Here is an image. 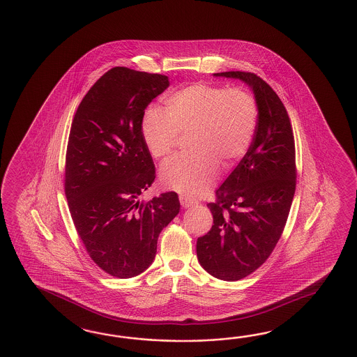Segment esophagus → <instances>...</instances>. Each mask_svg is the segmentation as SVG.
Instances as JSON below:
<instances>
[{
	"instance_id": "obj_1",
	"label": "esophagus",
	"mask_w": 357,
	"mask_h": 357,
	"mask_svg": "<svg viewBox=\"0 0 357 357\" xmlns=\"http://www.w3.org/2000/svg\"><path fill=\"white\" fill-rule=\"evenodd\" d=\"M180 203H181V206H183V208L192 207V206L198 204L197 200L191 199V198L186 197V195H180Z\"/></svg>"
}]
</instances>
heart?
I'll return each instance as SVG.
<instances>
[{
	"label": "heart",
	"mask_w": 357,
	"mask_h": 357,
	"mask_svg": "<svg viewBox=\"0 0 357 357\" xmlns=\"http://www.w3.org/2000/svg\"><path fill=\"white\" fill-rule=\"evenodd\" d=\"M257 119V101L250 92L197 82L167 96L165 110H146L142 136L151 157L165 159L180 133H189L190 153L167 162L159 178L166 189L195 198L215 183L220 163L234 166L245 155Z\"/></svg>",
	"instance_id": "heart-1"
}]
</instances>
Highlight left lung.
Here are the masks:
<instances>
[{
    "mask_svg": "<svg viewBox=\"0 0 357 357\" xmlns=\"http://www.w3.org/2000/svg\"><path fill=\"white\" fill-rule=\"evenodd\" d=\"M253 92L258 119L247 154L209 203L212 229L197 241L208 274L225 282L245 278L265 262L282 236L296 191V150L289 116L276 92L253 73L224 72Z\"/></svg>",
    "mask_w": 357,
    "mask_h": 357,
    "instance_id": "8db88e82",
    "label": "left lung"
}]
</instances>
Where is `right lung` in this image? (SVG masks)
Wrapping results in <instances>:
<instances>
[{
    "instance_id": "add662e5",
    "label": "right lung",
    "mask_w": 357,
    "mask_h": 357,
    "mask_svg": "<svg viewBox=\"0 0 357 357\" xmlns=\"http://www.w3.org/2000/svg\"><path fill=\"white\" fill-rule=\"evenodd\" d=\"M168 86L167 75L113 68L86 93L72 122L66 162L69 211L93 262L119 279L137 276L153 264L159 234L180 211L174 191L140 202L155 178L142 116Z\"/></svg>"
}]
</instances>
